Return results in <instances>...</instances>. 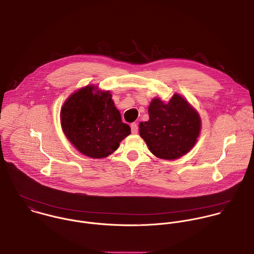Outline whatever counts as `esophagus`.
Instances as JSON below:
<instances>
[{
  "mask_svg": "<svg viewBox=\"0 0 254 254\" xmlns=\"http://www.w3.org/2000/svg\"><path fill=\"white\" fill-rule=\"evenodd\" d=\"M131 131L133 134H137L138 133V125L136 123H132L131 124Z\"/></svg>",
  "mask_w": 254,
  "mask_h": 254,
  "instance_id": "esophagus-1",
  "label": "esophagus"
}]
</instances>
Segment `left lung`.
Instances as JSON below:
<instances>
[{"label":"left lung","instance_id":"left-lung-1","mask_svg":"<svg viewBox=\"0 0 254 254\" xmlns=\"http://www.w3.org/2000/svg\"><path fill=\"white\" fill-rule=\"evenodd\" d=\"M150 119L139 125L140 136L149 150L163 160H175L195 145L201 130L198 112L179 94L168 103L154 98L149 106Z\"/></svg>","mask_w":254,"mask_h":254}]
</instances>
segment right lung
<instances>
[{
    "label": "right lung",
    "mask_w": 254,
    "mask_h": 254,
    "mask_svg": "<svg viewBox=\"0 0 254 254\" xmlns=\"http://www.w3.org/2000/svg\"><path fill=\"white\" fill-rule=\"evenodd\" d=\"M60 118L68 140L92 159L108 157L131 134L130 126L121 120L111 93L97 90L94 85H86L71 94L62 106Z\"/></svg>",
    "instance_id": "right-lung-1"
}]
</instances>
